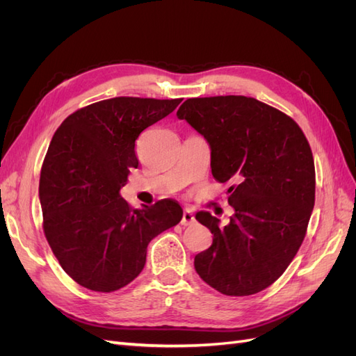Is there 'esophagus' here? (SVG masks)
Segmentation results:
<instances>
[{"label": "esophagus", "mask_w": 356, "mask_h": 356, "mask_svg": "<svg viewBox=\"0 0 356 356\" xmlns=\"http://www.w3.org/2000/svg\"><path fill=\"white\" fill-rule=\"evenodd\" d=\"M195 213H193L190 209H186L184 213H182V218H181V224L182 225H190L195 222Z\"/></svg>", "instance_id": "34e87169"}]
</instances>
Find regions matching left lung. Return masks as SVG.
I'll return each instance as SVG.
<instances>
[{"mask_svg": "<svg viewBox=\"0 0 356 356\" xmlns=\"http://www.w3.org/2000/svg\"><path fill=\"white\" fill-rule=\"evenodd\" d=\"M211 147L218 182L232 181L230 222L200 211L213 234L195 257L204 282L225 296H251L270 286L293 261L315 204V163L300 126L248 96L190 98L177 113Z\"/></svg>", "mask_w": 356, "mask_h": 356, "instance_id": "left-lung-1", "label": "left lung"}]
</instances>
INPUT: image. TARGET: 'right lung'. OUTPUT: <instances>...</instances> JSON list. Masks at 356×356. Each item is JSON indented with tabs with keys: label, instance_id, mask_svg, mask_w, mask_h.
Segmentation results:
<instances>
[{
	"label": "right lung",
	"instance_id": "right-lung-1",
	"mask_svg": "<svg viewBox=\"0 0 356 356\" xmlns=\"http://www.w3.org/2000/svg\"><path fill=\"white\" fill-rule=\"evenodd\" d=\"M182 99L118 96L68 115L51 138L41 166L42 230L65 273L79 285L113 293L143 272L147 246L182 218L163 199L134 209L122 196L135 141Z\"/></svg>",
	"mask_w": 356,
	"mask_h": 356
}]
</instances>
